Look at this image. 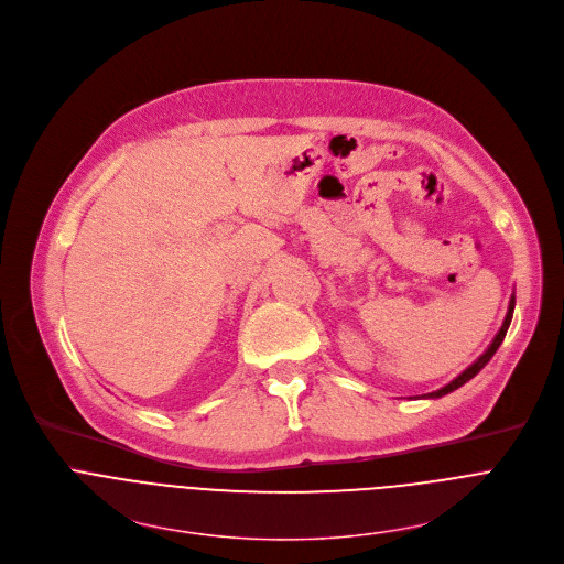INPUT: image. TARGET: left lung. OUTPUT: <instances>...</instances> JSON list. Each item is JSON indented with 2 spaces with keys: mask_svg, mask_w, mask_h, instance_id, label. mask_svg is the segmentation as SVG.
I'll use <instances>...</instances> for the list:
<instances>
[{
  "mask_svg": "<svg viewBox=\"0 0 564 564\" xmlns=\"http://www.w3.org/2000/svg\"><path fill=\"white\" fill-rule=\"evenodd\" d=\"M513 307H516V296L511 294V299H509V307H507V316H505V321H502V325H500V329H498V334L494 336V340L489 343V347L465 369V371H460L458 377L452 381V383H447L445 388H441V390H436V392H430V394H425L423 399H441V397H445V394H449V392H454V390H458V388H463L467 381H471L476 373L491 360V356L496 354V349L500 347V343H502V338H505V334H507V329H509V323H511V316H513Z\"/></svg>",
  "mask_w": 564,
  "mask_h": 564,
  "instance_id": "8db88e82",
  "label": "left lung"
}]
</instances>
